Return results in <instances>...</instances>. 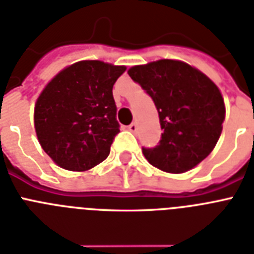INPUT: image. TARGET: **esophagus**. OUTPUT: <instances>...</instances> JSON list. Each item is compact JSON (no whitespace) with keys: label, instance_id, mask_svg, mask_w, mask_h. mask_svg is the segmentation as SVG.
<instances>
[{"label":"esophagus","instance_id":"obj_1","mask_svg":"<svg viewBox=\"0 0 254 254\" xmlns=\"http://www.w3.org/2000/svg\"><path fill=\"white\" fill-rule=\"evenodd\" d=\"M127 129L131 131V133H135V131L138 130V127H137V124L135 123H131L129 127H127Z\"/></svg>","mask_w":254,"mask_h":254}]
</instances>
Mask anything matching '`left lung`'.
<instances>
[{"instance_id": "left-lung-1", "label": "left lung", "mask_w": 254, "mask_h": 254, "mask_svg": "<svg viewBox=\"0 0 254 254\" xmlns=\"http://www.w3.org/2000/svg\"><path fill=\"white\" fill-rule=\"evenodd\" d=\"M127 74L154 100L159 113V145L142 147L148 163L170 174H183L201 163L215 147L226 117L215 83L175 60L133 66Z\"/></svg>"}]
</instances>
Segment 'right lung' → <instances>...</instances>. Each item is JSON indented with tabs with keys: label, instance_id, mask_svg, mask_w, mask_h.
<instances>
[{
	"label": "right lung",
	"instance_id": "add662e5",
	"mask_svg": "<svg viewBox=\"0 0 254 254\" xmlns=\"http://www.w3.org/2000/svg\"><path fill=\"white\" fill-rule=\"evenodd\" d=\"M127 70L103 61H79L60 71L35 106V130L56 164L87 171L107 159L120 133L112 88Z\"/></svg>",
	"mask_w": 254,
	"mask_h": 254
}]
</instances>
